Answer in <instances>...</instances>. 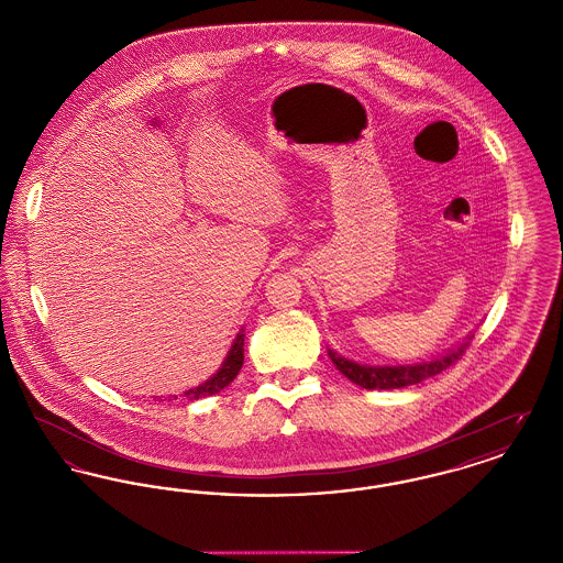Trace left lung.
I'll list each match as a JSON object with an SVG mask.
<instances>
[{"label": "left lung", "mask_w": 563, "mask_h": 563, "mask_svg": "<svg viewBox=\"0 0 563 563\" xmlns=\"http://www.w3.org/2000/svg\"><path fill=\"white\" fill-rule=\"evenodd\" d=\"M466 346H468V342L460 344L457 349L448 352L445 356H439V358H434L430 363L407 365V367H369V365H358V363H352L349 358L338 356L331 350H329V356H331L333 365L342 374L346 375L350 382L358 384L361 388H367V390H393V388H405V386L424 382L427 377H434V375L445 372L448 367L454 365L455 361H460V356L464 354Z\"/></svg>", "instance_id": "1"}]
</instances>
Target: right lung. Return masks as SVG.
Returning a JSON list of instances; mask_svg holds the SVG:
<instances>
[{
    "label": "right lung",
    "instance_id": "add662e5",
    "mask_svg": "<svg viewBox=\"0 0 563 563\" xmlns=\"http://www.w3.org/2000/svg\"><path fill=\"white\" fill-rule=\"evenodd\" d=\"M242 361H244V335L241 333V335L236 338L234 346L230 349V354L225 356L221 369H219L211 379H207L205 384H200V386L188 390V393L184 395V399H186V401H196V399H205V397H211V395L221 393V390L239 375V372H241ZM175 399H177V397H175ZM168 401H173V399H168Z\"/></svg>",
    "mask_w": 563,
    "mask_h": 563
}]
</instances>
